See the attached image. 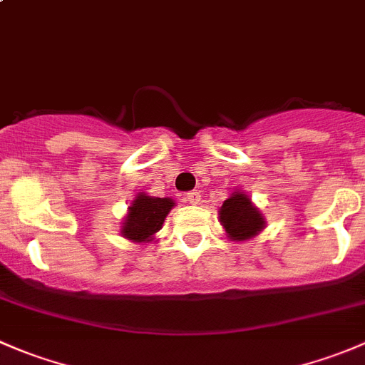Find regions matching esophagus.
<instances>
[{
	"label": "esophagus",
	"instance_id": "obj_1",
	"mask_svg": "<svg viewBox=\"0 0 365 365\" xmlns=\"http://www.w3.org/2000/svg\"><path fill=\"white\" fill-rule=\"evenodd\" d=\"M185 200H187V203L197 205V203H200V201H201V194L197 192V190H190V192H187Z\"/></svg>",
	"mask_w": 365,
	"mask_h": 365
}]
</instances>
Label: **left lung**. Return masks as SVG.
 Returning a JSON list of instances; mask_svg holds the SVG:
<instances>
[{"label": "left lung", "mask_w": 365, "mask_h": 365, "mask_svg": "<svg viewBox=\"0 0 365 365\" xmlns=\"http://www.w3.org/2000/svg\"><path fill=\"white\" fill-rule=\"evenodd\" d=\"M220 222L231 240H247L264 227L259 210L254 208L245 194L233 192L220 206Z\"/></svg>", "instance_id": "1"}]
</instances>
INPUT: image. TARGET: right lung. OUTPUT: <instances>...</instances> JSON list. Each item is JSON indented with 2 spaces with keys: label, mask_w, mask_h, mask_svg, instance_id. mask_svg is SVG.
Segmentation results:
<instances>
[{
  "label": "right lung",
  "mask_w": 365,
  "mask_h": 365,
  "mask_svg": "<svg viewBox=\"0 0 365 365\" xmlns=\"http://www.w3.org/2000/svg\"><path fill=\"white\" fill-rule=\"evenodd\" d=\"M175 206L169 197H152L141 194L135 197L128 208V215L123 222L125 238L134 242H150L160 230L165 215Z\"/></svg>",
  "instance_id": "right-lung-1"
}]
</instances>
